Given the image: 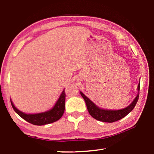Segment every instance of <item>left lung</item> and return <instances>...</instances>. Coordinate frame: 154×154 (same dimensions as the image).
<instances>
[{
  "label": "left lung",
  "mask_w": 154,
  "mask_h": 154,
  "mask_svg": "<svg viewBox=\"0 0 154 154\" xmlns=\"http://www.w3.org/2000/svg\"><path fill=\"white\" fill-rule=\"evenodd\" d=\"M139 90H140V82L138 85V91L139 93L137 96L136 98L134 99L133 102H132L130 105L127 106V107L124 108L123 109H120V110H116V111H112V110H105V109H100L97 106L95 105L94 103H93L89 98L86 97L83 94L80 92L81 95L84 99L85 104H86L88 111L89 113L91 115V116L93 117L94 118L97 119L98 121L103 122H109V123H112V122H116L119 119L124 118L130 112H131L134 106H136V104L138 101L139 96Z\"/></svg>",
  "instance_id": "left-lung-1"
}]
</instances>
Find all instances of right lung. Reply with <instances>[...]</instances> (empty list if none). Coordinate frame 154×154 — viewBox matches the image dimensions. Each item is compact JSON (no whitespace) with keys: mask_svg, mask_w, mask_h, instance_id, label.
I'll return each mask as SVG.
<instances>
[{"mask_svg":"<svg viewBox=\"0 0 154 154\" xmlns=\"http://www.w3.org/2000/svg\"><path fill=\"white\" fill-rule=\"evenodd\" d=\"M65 98H66V94H65V90H64L55 106L51 110L37 114H26L22 113V111L16 109L11 101V103L15 113L19 115L24 120L36 126H42V125L53 123L62 118L64 112Z\"/></svg>","mask_w":154,"mask_h":154,"instance_id":"right-lung-1","label":"right lung"}]
</instances>
